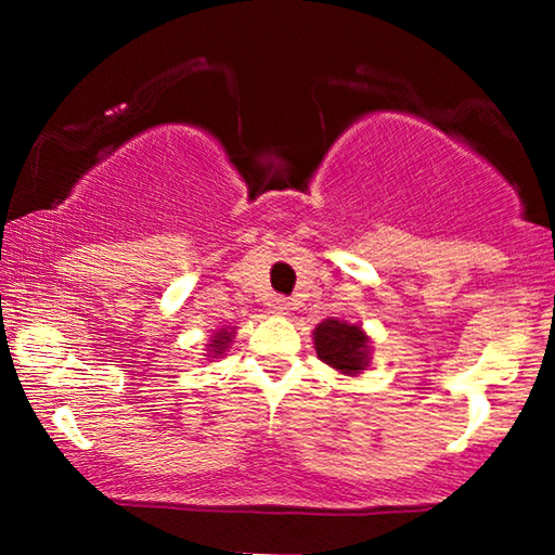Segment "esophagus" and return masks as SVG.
<instances>
[{
	"label": "esophagus",
	"instance_id": "esophagus-1",
	"mask_svg": "<svg viewBox=\"0 0 555 555\" xmlns=\"http://www.w3.org/2000/svg\"><path fill=\"white\" fill-rule=\"evenodd\" d=\"M271 313H276V315H286L288 311H291V304H288V298H284V296H276V298H271Z\"/></svg>",
	"mask_w": 555,
	"mask_h": 555
}]
</instances>
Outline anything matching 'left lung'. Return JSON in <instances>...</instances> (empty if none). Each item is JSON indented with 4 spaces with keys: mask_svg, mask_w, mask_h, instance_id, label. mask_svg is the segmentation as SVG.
<instances>
[{
    "mask_svg": "<svg viewBox=\"0 0 555 555\" xmlns=\"http://www.w3.org/2000/svg\"><path fill=\"white\" fill-rule=\"evenodd\" d=\"M313 345L318 357L333 370L354 377L370 364V337L360 325L327 318L313 331Z\"/></svg>",
    "mask_w": 555,
    "mask_h": 555,
    "instance_id": "obj_1",
    "label": "left lung"
}]
</instances>
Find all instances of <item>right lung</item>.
<instances>
[{
	"label": "right lung",
	"instance_id": "1",
	"mask_svg": "<svg viewBox=\"0 0 555 555\" xmlns=\"http://www.w3.org/2000/svg\"><path fill=\"white\" fill-rule=\"evenodd\" d=\"M232 335H234V331L230 327H222V331H218L212 335V340L208 343V357H220V354H224V350H228L230 347V343H232Z\"/></svg>",
	"mask_w": 555,
	"mask_h": 555
}]
</instances>
